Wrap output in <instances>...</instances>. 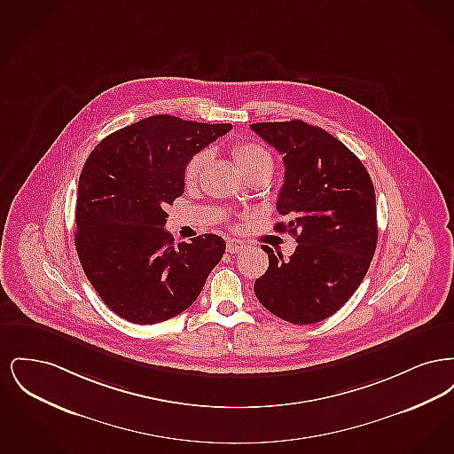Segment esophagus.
I'll use <instances>...</instances> for the list:
<instances>
[{
	"label": "esophagus",
	"mask_w": 454,
	"mask_h": 454,
	"mask_svg": "<svg viewBox=\"0 0 454 454\" xmlns=\"http://www.w3.org/2000/svg\"><path fill=\"white\" fill-rule=\"evenodd\" d=\"M243 248H245V243H243V241H238V239H228V243H226V252L231 254V255L241 252Z\"/></svg>",
	"instance_id": "34e87169"
}]
</instances>
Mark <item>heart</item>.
Returning <instances> with one entry per match:
<instances>
[{"label":"heart","mask_w":454,"mask_h":454,"mask_svg":"<svg viewBox=\"0 0 454 454\" xmlns=\"http://www.w3.org/2000/svg\"><path fill=\"white\" fill-rule=\"evenodd\" d=\"M213 152L209 148H204L200 152L194 153L184 170V178L187 185H194L200 178V175L206 170V167L211 161ZM233 156L237 160L239 170L245 173L247 178H254L257 175H272L274 172V158L267 148H263L255 141H239L233 148Z\"/></svg>","instance_id":"obj_1"}]
</instances>
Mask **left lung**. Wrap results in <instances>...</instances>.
Returning <instances> with one entry per match:
<instances>
[{
	"mask_svg": "<svg viewBox=\"0 0 454 454\" xmlns=\"http://www.w3.org/2000/svg\"><path fill=\"white\" fill-rule=\"evenodd\" d=\"M282 154L284 185L276 231L296 238L287 260L267 245V272L255 296L291 324L322 322L339 311L364 279L378 243L376 195L361 160L337 137L302 121L252 124Z\"/></svg>",
	"mask_w": 454,
	"mask_h": 454,
	"instance_id": "1",
	"label": "left lung"
}]
</instances>
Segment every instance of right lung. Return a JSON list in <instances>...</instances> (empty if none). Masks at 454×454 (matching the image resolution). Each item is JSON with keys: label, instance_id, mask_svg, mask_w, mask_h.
I'll return each mask as SVG.
<instances>
[{"label": "right lung", "instance_id": "add662e5", "mask_svg": "<svg viewBox=\"0 0 454 454\" xmlns=\"http://www.w3.org/2000/svg\"><path fill=\"white\" fill-rule=\"evenodd\" d=\"M230 129L160 114L112 132L90 153L74 245L93 289L130 324L185 311L223 257L226 241L211 233L175 245L165 207L184 194L189 158Z\"/></svg>", "mask_w": 454, "mask_h": 454}]
</instances>
